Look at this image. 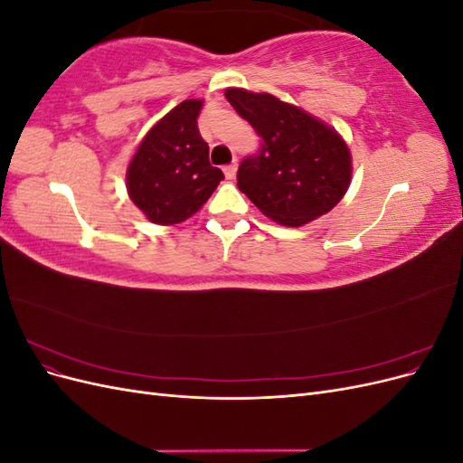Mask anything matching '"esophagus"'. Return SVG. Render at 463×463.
Segmentation results:
<instances>
[{"label": "esophagus", "instance_id": "esophagus-1", "mask_svg": "<svg viewBox=\"0 0 463 463\" xmlns=\"http://www.w3.org/2000/svg\"><path fill=\"white\" fill-rule=\"evenodd\" d=\"M235 174H237V164H235V162H233V164H228L226 167H223V175H226L228 179H233Z\"/></svg>", "mask_w": 463, "mask_h": 463}]
</instances>
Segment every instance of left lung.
<instances>
[{
	"mask_svg": "<svg viewBox=\"0 0 463 463\" xmlns=\"http://www.w3.org/2000/svg\"><path fill=\"white\" fill-rule=\"evenodd\" d=\"M228 102L262 138L241 162L237 187L260 213L301 228L338 204L352 184V152L328 123L269 92L226 89Z\"/></svg>",
	"mask_w": 463,
	"mask_h": 463,
	"instance_id": "1",
	"label": "left lung"
}]
</instances>
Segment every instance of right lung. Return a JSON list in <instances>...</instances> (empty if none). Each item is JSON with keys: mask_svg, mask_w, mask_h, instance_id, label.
Here are the masks:
<instances>
[{"mask_svg": "<svg viewBox=\"0 0 463 463\" xmlns=\"http://www.w3.org/2000/svg\"><path fill=\"white\" fill-rule=\"evenodd\" d=\"M203 100H184L158 119L129 160L125 185L133 204L158 226L197 214L223 179L199 133Z\"/></svg>", "mask_w": 463, "mask_h": 463, "instance_id": "add662e5", "label": "right lung"}]
</instances>
